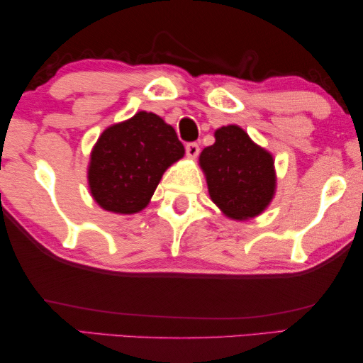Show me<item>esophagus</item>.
<instances>
[{
	"mask_svg": "<svg viewBox=\"0 0 363 363\" xmlns=\"http://www.w3.org/2000/svg\"><path fill=\"white\" fill-rule=\"evenodd\" d=\"M185 150H186V156L189 159H196V157H198V154H199V145H198V143H188Z\"/></svg>",
	"mask_w": 363,
	"mask_h": 363,
	"instance_id": "esophagus-1",
	"label": "esophagus"
}]
</instances>
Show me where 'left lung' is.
<instances>
[{
    "mask_svg": "<svg viewBox=\"0 0 363 363\" xmlns=\"http://www.w3.org/2000/svg\"><path fill=\"white\" fill-rule=\"evenodd\" d=\"M273 164L272 154L238 125L216 130V143L199 156L211 199L235 220H247L269 207L277 188Z\"/></svg>",
    "mask_w": 363,
    "mask_h": 363,
    "instance_id": "8db88e82",
    "label": "left lung"
}]
</instances>
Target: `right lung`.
Masks as SVG:
<instances>
[{
    "instance_id": "add662e5",
    "label": "right lung",
    "mask_w": 363,
    "mask_h": 363,
    "mask_svg": "<svg viewBox=\"0 0 363 363\" xmlns=\"http://www.w3.org/2000/svg\"><path fill=\"white\" fill-rule=\"evenodd\" d=\"M183 154L185 147L174 127L152 112H136L106 128L93 147L88 165L93 199L108 212L143 211L164 172Z\"/></svg>"
}]
</instances>
